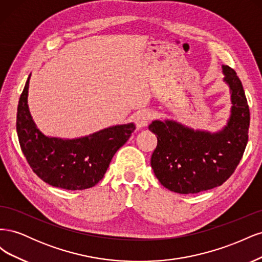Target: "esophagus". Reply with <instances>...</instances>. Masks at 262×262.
Masks as SVG:
<instances>
[{
    "mask_svg": "<svg viewBox=\"0 0 262 262\" xmlns=\"http://www.w3.org/2000/svg\"><path fill=\"white\" fill-rule=\"evenodd\" d=\"M152 119H153L152 113L148 112V110H142V112H140L136 117L137 126L139 129L144 128V126H146L149 123V121L152 120Z\"/></svg>",
    "mask_w": 262,
    "mask_h": 262,
    "instance_id": "esophagus-1",
    "label": "esophagus"
}]
</instances>
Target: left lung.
<instances>
[{
	"instance_id": "1",
	"label": "left lung",
	"mask_w": 262,
	"mask_h": 262,
	"mask_svg": "<svg viewBox=\"0 0 262 262\" xmlns=\"http://www.w3.org/2000/svg\"><path fill=\"white\" fill-rule=\"evenodd\" d=\"M223 72L233 104L223 130L194 131L169 120H155L148 126L157 137L150 166L156 178L170 191L198 193L223 185L242 160L248 142L249 107L235 71L223 66Z\"/></svg>"
}]
</instances>
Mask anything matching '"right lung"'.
<instances>
[{
  "label": "right lung",
  "instance_id": "1",
  "mask_svg": "<svg viewBox=\"0 0 262 262\" xmlns=\"http://www.w3.org/2000/svg\"><path fill=\"white\" fill-rule=\"evenodd\" d=\"M28 85L29 77L18 101L16 130L31 169L53 187L67 190L94 187L104 177L114 155L129 140L136 125L110 126L73 140L46 137L31 119L27 105Z\"/></svg>",
  "mask_w": 262,
  "mask_h": 262
}]
</instances>
